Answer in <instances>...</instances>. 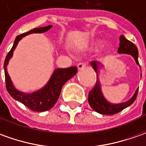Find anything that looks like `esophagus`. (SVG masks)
<instances>
[{
  "label": "esophagus",
  "mask_w": 146,
  "mask_h": 146,
  "mask_svg": "<svg viewBox=\"0 0 146 146\" xmlns=\"http://www.w3.org/2000/svg\"><path fill=\"white\" fill-rule=\"evenodd\" d=\"M86 63H79L77 67H78V69H79V70H83V69H85V68H86Z\"/></svg>",
  "instance_id": "34e87169"
}]
</instances>
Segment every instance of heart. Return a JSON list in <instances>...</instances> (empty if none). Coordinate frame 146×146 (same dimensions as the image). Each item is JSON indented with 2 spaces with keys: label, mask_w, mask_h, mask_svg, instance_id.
I'll list each match as a JSON object with an SVG mask.
<instances>
[{
  "label": "heart",
  "mask_w": 146,
  "mask_h": 146,
  "mask_svg": "<svg viewBox=\"0 0 146 146\" xmlns=\"http://www.w3.org/2000/svg\"><path fill=\"white\" fill-rule=\"evenodd\" d=\"M102 44V40H98V39H96V40H92L90 41V43L88 45V47L90 48V49H94V48H97L99 46V45H101Z\"/></svg>",
  "instance_id": "heart-1"
}]
</instances>
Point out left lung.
Segmentation results:
<instances>
[{
    "instance_id": "1",
    "label": "left lung",
    "mask_w": 146,
    "mask_h": 146,
    "mask_svg": "<svg viewBox=\"0 0 146 146\" xmlns=\"http://www.w3.org/2000/svg\"><path fill=\"white\" fill-rule=\"evenodd\" d=\"M117 52L121 53V54L122 53V54L131 55L133 57L134 60L136 61L137 64L139 65L138 50L137 48L136 45L133 44L131 41L126 40L124 36H120V44H119ZM90 63H91V66L94 68L95 72L97 73V80H96L95 86L89 92V95H88L89 104H90V107L94 110V111L101 113V114L112 115V114L120 112L122 110H124L133 103L137 98L138 89H137L132 98L126 102L118 103V104H113V103H110L108 102L102 94V90H101V84H100L99 79H98V67H102V65L96 61H93Z\"/></svg>"
}]
</instances>
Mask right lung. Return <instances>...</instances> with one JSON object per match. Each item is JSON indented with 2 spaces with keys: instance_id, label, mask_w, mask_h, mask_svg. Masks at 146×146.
Here are the masks:
<instances>
[{
  "instance_id": "right-lung-1",
  "label": "right lung",
  "mask_w": 146,
  "mask_h": 146,
  "mask_svg": "<svg viewBox=\"0 0 146 146\" xmlns=\"http://www.w3.org/2000/svg\"><path fill=\"white\" fill-rule=\"evenodd\" d=\"M52 28V25H48L46 27L33 29L29 31L28 33H23L20 36H17L15 39L13 46L11 48L9 52L7 54L4 68H5V76L6 89L8 90L9 94L16 100H17L24 105L26 106L28 108L32 110L33 111L37 112H44L52 108L56 104L58 98L60 97L61 89L63 84L67 82L68 79L72 78L77 73V67H71L67 68H58L56 69L53 74L51 76L49 81L45 86L31 94H27L21 92L20 90L16 89L13 86V82L10 79L9 75L7 71V65L9 61L12 58L13 51L18 44V42L21 40L23 37L31 34V33H43L47 32L48 30Z\"/></svg>"
}]
</instances>
